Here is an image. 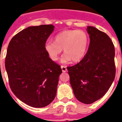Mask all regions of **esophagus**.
I'll use <instances>...</instances> for the list:
<instances>
[{
	"instance_id": "esophagus-1",
	"label": "esophagus",
	"mask_w": 122,
	"mask_h": 122,
	"mask_svg": "<svg viewBox=\"0 0 122 122\" xmlns=\"http://www.w3.org/2000/svg\"><path fill=\"white\" fill-rule=\"evenodd\" d=\"M61 70H62V71H63V72H66V71H67L66 66H61Z\"/></svg>"
}]
</instances>
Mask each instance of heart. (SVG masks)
Returning <instances> with one entry per match:
<instances>
[{"mask_svg": "<svg viewBox=\"0 0 122 122\" xmlns=\"http://www.w3.org/2000/svg\"><path fill=\"white\" fill-rule=\"evenodd\" d=\"M54 42L47 41L44 48L51 59L57 61L63 49L65 54L61 62L66 63L71 59L78 62L83 59L87 52L89 37L86 32L78 30H66L54 36Z\"/></svg>", "mask_w": 122, "mask_h": 122, "instance_id": "1", "label": "heart"}]
</instances>
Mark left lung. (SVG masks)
Returning a JSON list of instances; mask_svg holds the SVG:
<instances>
[{"instance_id":"8db88e82","label":"left lung","mask_w":122,"mask_h":122,"mask_svg":"<svg viewBox=\"0 0 122 122\" xmlns=\"http://www.w3.org/2000/svg\"><path fill=\"white\" fill-rule=\"evenodd\" d=\"M87 31L91 40L87 52L79 63L67 69L75 97L91 104L108 92L115 79V47L104 32L93 26H87Z\"/></svg>"}]
</instances>
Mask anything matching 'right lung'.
<instances>
[{"label": "right lung", "instance_id": "obj_1", "mask_svg": "<svg viewBox=\"0 0 122 122\" xmlns=\"http://www.w3.org/2000/svg\"><path fill=\"white\" fill-rule=\"evenodd\" d=\"M54 28L52 25L29 26L14 35L7 47L5 66L10 89L34 108L45 107L54 99L62 73L44 48Z\"/></svg>", "mask_w": 122, "mask_h": 122}]
</instances>
